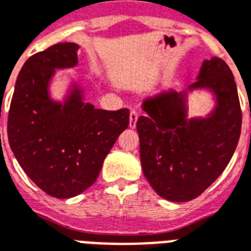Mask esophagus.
Returning <instances> with one entry per match:
<instances>
[{
    "instance_id": "1",
    "label": "esophagus",
    "mask_w": 251,
    "mask_h": 251,
    "mask_svg": "<svg viewBox=\"0 0 251 251\" xmlns=\"http://www.w3.org/2000/svg\"><path fill=\"white\" fill-rule=\"evenodd\" d=\"M137 113L136 111H131V114H129V128H133L136 127V123H137Z\"/></svg>"
}]
</instances>
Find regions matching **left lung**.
<instances>
[{"label": "left lung", "mask_w": 251, "mask_h": 251, "mask_svg": "<svg viewBox=\"0 0 251 251\" xmlns=\"http://www.w3.org/2000/svg\"><path fill=\"white\" fill-rule=\"evenodd\" d=\"M207 89L216 106L207 117L187 118V91L160 92L142 102L137 119L144 175L157 194L186 202L203 193L226 170L241 133L242 114L233 74L222 58L203 61L188 90Z\"/></svg>", "instance_id": "1"}]
</instances>
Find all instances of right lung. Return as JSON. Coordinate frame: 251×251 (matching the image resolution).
<instances>
[{
  "label": "right lung",
  "instance_id": "add662e5",
  "mask_svg": "<svg viewBox=\"0 0 251 251\" xmlns=\"http://www.w3.org/2000/svg\"><path fill=\"white\" fill-rule=\"evenodd\" d=\"M79 45L61 43L36 53L18 75L7 119L14 155L28 177L55 198L83 193L129 124V110L96 109L74 83L63 102L50 97L55 70L77 65Z\"/></svg>",
  "mask_w": 251,
  "mask_h": 251
}]
</instances>
